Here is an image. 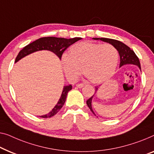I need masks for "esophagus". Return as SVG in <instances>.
I'll return each mask as SVG.
<instances>
[{"mask_svg":"<svg viewBox=\"0 0 154 154\" xmlns=\"http://www.w3.org/2000/svg\"><path fill=\"white\" fill-rule=\"evenodd\" d=\"M84 85H85L84 84L81 83V84H77V85H76V87H77L78 88H83Z\"/></svg>","mask_w":154,"mask_h":154,"instance_id":"esophagus-1","label":"esophagus"}]
</instances>
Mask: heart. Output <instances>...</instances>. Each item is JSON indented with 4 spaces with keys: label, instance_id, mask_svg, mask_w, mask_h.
<instances>
[{
    "label": "heart",
    "instance_id": "obj_1",
    "mask_svg": "<svg viewBox=\"0 0 154 154\" xmlns=\"http://www.w3.org/2000/svg\"><path fill=\"white\" fill-rule=\"evenodd\" d=\"M119 53L110 44H100L82 42L71 46L69 53L63 55L62 64L66 76L75 81L81 74L94 82L101 83L108 80L115 73Z\"/></svg>",
    "mask_w": 154,
    "mask_h": 154
}]
</instances>
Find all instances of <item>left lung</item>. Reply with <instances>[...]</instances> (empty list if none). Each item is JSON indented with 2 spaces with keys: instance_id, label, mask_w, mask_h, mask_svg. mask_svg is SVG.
Here are the masks:
<instances>
[{
  "instance_id": "left-lung-1",
  "label": "left lung",
  "mask_w": 154,
  "mask_h": 154,
  "mask_svg": "<svg viewBox=\"0 0 154 154\" xmlns=\"http://www.w3.org/2000/svg\"><path fill=\"white\" fill-rule=\"evenodd\" d=\"M92 39L95 40H101V41H103L104 42H107V43L110 44L111 45L114 46L116 49L117 50L120 57L119 68L124 65L133 64V65L137 66V67L139 68L140 72H141V66H140L139 59H138L137 55H135L134 51L131 50L128 46L126 45V44L122 43V42L118 41V40L109 39V38H103V37H102V38H92ZM97 91H98V88H96L94 94ZM94 94L92 97L90 98V99L86 101V103H87V105H88V106L89 107V108H90V110L92 111V112L96 116V114L94 113V112L92 109V99Z\"/></svg>"
}]
</instances>
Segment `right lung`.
<instances>
[{
	"label": "right lung",
	"instance_id": "obj_1",
	"mask_svg": "<svg viewBox=\"0 0 154 154\" xmlns=\"http://www.w3.org/2000/svg\"><path fill=\"white\" fill-rule=\"evenodd\" d=\"M81 37H74V38L72 39H65L55 37H47L39 38L35 40V42H32V43L29 44L28 45L25 46L23 49L20 51L16 57V60H15V63L18 61H19L23 57L31 54V53L43 50L50 51L51 52L54 53L60 59H61L62 53H64V51L69 46L73 44H74L75 42H78L79 40H81ZM72 89V85L64 86L63 90H62V94L60 97L57 104L54 106V108L48 114L39 116V117L43 118H48L51 117L55 115H56L59 112V110L62 108V107L63 106L64 103H65L67 94Z\"/></svg>",
	"mask_w": 154,
	"mask_h": 154
}]
</instances>
